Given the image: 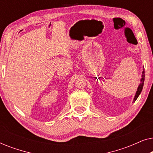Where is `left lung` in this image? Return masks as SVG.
<instances>
[{
	"label": "left lung",
	"instance_id": "1",
	"mask_svg": "<svg viewBox=\"0 0 153 153\" xmlns=\"http://www.w3.org/2000/svg\"><path fill=\"white\" fill-rule=\"evenodd\" d=\"M144 79H145V72H144V70L143 71V74H142V78H141V83H140L139 86L138 87V89H137V93H136V95L134 97V102L139 97V95H140V93H141L142 91V89H143V83H144Z\"/></svg>",
	"mask_w": 153,
	"mask_h": 153
}]
</instances>
